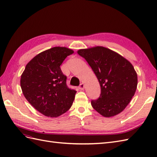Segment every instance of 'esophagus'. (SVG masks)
Returning a JSON list of instances; mask_svg holds the SVG:
<instances>
[{
  "instance_id": "34e87169",
  "label": "esophagus",
  "mask_w": 157,
  "mask_h": 157,
  "mask_svg": "<svg viewBox=\"0 0 157 157\" xmlns=\"http://www.w3.org/2000/svg\"><path fill=\"white\" fill-rule=\"evenodd\" d=\"M84 88H85V84H84L83 83H80V85L79 86V89L81 90H83Z\"/></svg>"
}]
</instances>
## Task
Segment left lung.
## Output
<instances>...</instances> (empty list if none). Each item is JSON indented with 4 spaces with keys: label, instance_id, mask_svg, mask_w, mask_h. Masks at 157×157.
Segmentation results:
<instances>
[{
    "label": "left lung",
    "instance_id": "obj_1",
    "mask_svg": "<svg viewBox=\"0 0 157 157\" xmlns=\"http://www.w3.org/2000/svg\"><path fill=\"white\" fill-rule=\"evenodd\" d=\"M97 77L101 95L91 103L105 117L122 112L133 97L137 87V74L131 63L117 52L103 46L78 50Z\"/></svg>",
    "mask_w": 157,
    "mask_h": 157
}]
</instances>
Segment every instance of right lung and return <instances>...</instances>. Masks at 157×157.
<instances>
[{"label": "right lung", "instance_id": "1", "mask_svg": "<svg viewBox=\"0 0 157 157\" xmlns=\"http://www.w3.org/2000/svg\"><path fill=\"white\" fill-rule=\"evenodd\" d=\"M74 50L57 46L40 52L26 64L21 87L26 100L40 113L57 117L70 109L76 91L67 87L60 66Z\"/></svg>", "mask_w": 157, "mask_h": 157}]
</instances>
